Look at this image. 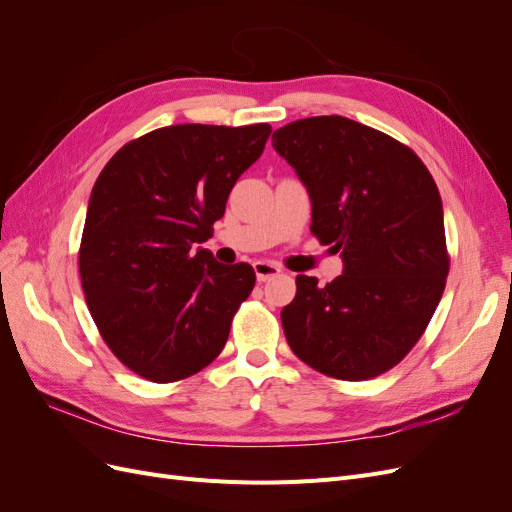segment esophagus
<instances>
[{
	"label": "esophagus",
	"instance_id": "obj_1",
	"mask_svg": "<svg viewBox=\"0 0 512 512\" xmlns=\"http://www.w3.org/2000/svg\"><path fill=\"white\" fill-rule=\"evenodd\" d=\"M254 271H256V280L258 282H267V280H271V277L282 273L280 267L273 265V262H267V260H256L254 262Z\"/></svg>",
	"mask_w": 512,
	"mask_h": 512
}]
</instances>
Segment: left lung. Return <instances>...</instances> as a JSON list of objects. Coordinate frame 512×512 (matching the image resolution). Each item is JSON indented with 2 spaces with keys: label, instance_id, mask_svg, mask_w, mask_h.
I'll return each mask as SVG.
<instances>
[{
  "label": "left lung",
  "instance_id": "obj_1",
  "mask_svg": "<svg viewBox=\"0 0 512 512\" xmlns=\"http://www.w3.org/2000/svg\"><path fill=\"white\" fill-rule=\"evenodd\" d=\"M271 141L307 188L312 232L344 260L327 286L297 275L282 309L288 346L331 378H376L412 350L442 299L438 185L410 147L348 117L292 121Z\"/></svg>",
  "mask_w": 512,
  "mask_h": 512
}]
</instances>
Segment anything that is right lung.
<instances>
[{
  "instance_id": "add662e5",
  "label": "right lung",
  "mask_w": 512,
  "mask_h": 512,
  "mask_svg": "<svg viewBox=\"0 0 512 512\" xmlns=\"http://www.w3.org/2000/svg\"><path fill=\"white\" fill-rule=\"evenodd\" d=\"M269 123H181L123 145L91 190L79 271L96 327L117 359L151 382L207 367L250 297L247 262L203 245L232 185L265 149Z\"/></svg>"
}]
</instances>
